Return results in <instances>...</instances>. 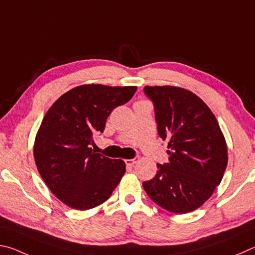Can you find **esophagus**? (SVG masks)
<instances>
[{
	"label": "esophagus",
	"mask_w": 255,
	"mask_h": 255,
	"mask_svg": "<svg viewBox=\"0 0 255 255\" xmlns=\"http://www.w3.org/2000/svg\"><path fill=\"white\" fill-rule=\"evenodd\" d=\"M140 160V157H136L135 158H133V159H128V160H125V163L128 164V166H134V164L139 161Z\"/></svg>",
	"instance_id": "1"
}]
</instances>
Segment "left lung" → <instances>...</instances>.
Here are the masks:
<instances>
[{"mask_svg":"<svg viewBox=\"0 0 255 255\" xmlns=\"http://www.w3.org/2000/svg\"><path fill=\"white\" fill-rule=\"evenodd\" d=\"M144 93L154 105L160 137L169 140V162L157 164V175L143 188L166 211L193 212L221 184L227 166L225 137L215 115L193 92L145 86Z\"/></svg>","mask_w":255,"mask_h":255,"instance_id":"left-lung-1","label":"left lung"}]
</instances>
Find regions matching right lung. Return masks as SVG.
<instances>
[{"label":"right lung","mask_w":255,"mask_h":255,"mask_svg":"<svg viewBox=\"0 0 255 255\" xmlns=\"http://www.w3.org/2000/svg\"><path fill=\"white\" fill-rule=\"evenodd\" d=\"M135 91V86L82 85L61 95L44 115L35 135L34 161L48 188L67 206L96 207L122 179L123 160L103 157L91 145L93 135L104 131L111 112Z\"/></svg>","instance_id":"obj_1"}]
</instances>
